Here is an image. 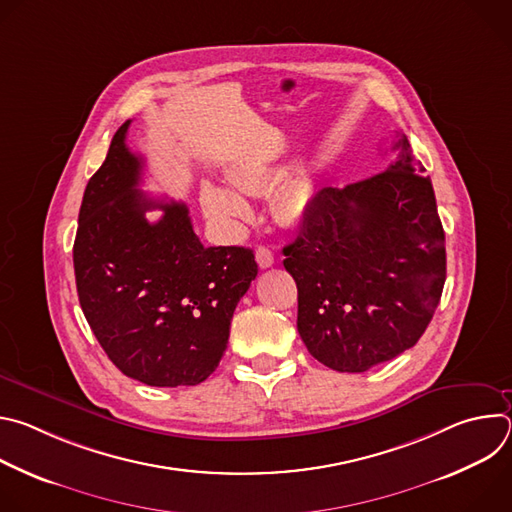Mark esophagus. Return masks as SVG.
Returning <instances> with one entry per match:
<instances>
[{"label":"esophagus","instance_id":"obj_1","mask_svg":"<svg viewBox=\"0 0 512 512\" xmlns=\"http://www.w3.org/2000/svg\"><path fill=\"white\" fill-rule=\"evenodd\" d=\"M255 259H257L261 269H267V267H271L275 263V253L269 247H257Z\"/></svg>","mask_w":512,"mask_h":512}]
</instances>
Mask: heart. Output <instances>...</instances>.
<instances>
[{"instance_id":"obj_1","label":"heart","mask_w":512,"mask_h":512,"mask_svg":"<svg viewBox=\"0 0 512 512\" xmlns=\"http://www.w3.org/2000/svg\"><path fill=\"white\" fill-rule=\"evenodd\" d=\"M283 170L275 166H259V164H235L227 170V180L237 191L247 196L261 194L267 188L275 186L283 178ZM202 206L206 214L218 223L235 225L249 214V204L245 198L237 195L229 188L206 184L202 188ZM312 206L310 188L302 180H289L279 186L273 194L271 208L281 225H298L308 216Z\"/></svg>"}]
</instances>
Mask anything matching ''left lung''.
I'll return each instance as SVG.
<instances>
[{"instance_id": "1", "label": "left lung", "mask_w": 512, "mask_h": 512, "mask_svg": "<svg viewBox=\"0 0 512 512\" xmlns=\"http://www.w3.org/2000/svg\"><path fill=\"white\" fill-rule=\"evenodd\" d=\"M373 178L322 188L283 247L298 285V332L338 373H364L411 348L440 304L446 235L425 168L403 133Z\"/></svg>"}]
</instances>
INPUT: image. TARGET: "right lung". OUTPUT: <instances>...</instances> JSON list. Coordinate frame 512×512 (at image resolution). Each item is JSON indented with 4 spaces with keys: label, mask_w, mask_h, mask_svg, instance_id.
Wrapping results in <instances>:
<instances>
[{
    "label": "right lung",
    "mask_w": 512,
    "mask_h": 512,
    "mask_svg": "<svg viewBox=\"0 0 512 512\" xmlns=\"http://www.w3.org/2000/svg\"><path fill=\"white\" fill-rule=\"evenodd\" d=\"M111 139L85 188L72 261L83 314L115 367L150 387L198 385L221 362L239 300L257 277L245 247H204L184 202L139 190L143 160ZM165 214L158 224L148 209Z\"/></svg>",
    "instance_id": "obj_1"
}]
</instances>
